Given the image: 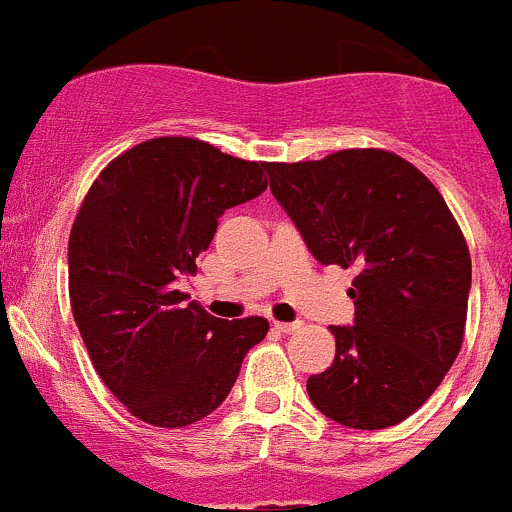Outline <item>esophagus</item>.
<instances>
[{
    "mask_svg": "<svg viewBox=\"0 0 512 512\" xmlns=\"http://www.w3.org/2000/svg\"><path fill=\"white\" fill-rule=\"evenodd\" d=\"M300 327V322H275L277 332H295Z\"/></svg>",
    "mask_w": 512,
    "mask_h": 512,
    "instance_id": "34e87169",
    "label": "esophagus"
}]
</instances>
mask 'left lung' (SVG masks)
Wrapping results in <instances>:
<instances>
[{"label": "left lung", "mask_w": 512, "mask_h": 512, "mask_svg": "<svg viewBox=\"0 0 512 512\" xmlns=\"http://www.w3.org/2000/svg\"><path fill=\"white\" fill-rule=\"evenodd\" d=\"M270 190L322 265L357 267L355 325H332L335 360L310 375L312 405L335 423L382 430L435 393L458 357L470 252L438 187L388 150L267 162Z\"/></svg>", "instance_id": "left-lung-1"}]
</instances>
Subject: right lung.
<instances>
[{
    "instance_id": "1",
    "label": "right lung",
    "mask_w": 512,
    "mask_h": 512,
    "mask_svg": "<svg viewBox=\"0 0 512 512\" xmlns=\"http://www.w3.org/2000/svg\"><path fill=\"white\" fill-rule=\"evenodd\" d=\"M267 187L247 162L195 137H157L109 162L69 235V302L89 360L135 418L185 428L230 395L265 317L220 320L177 290L217 220Z\"/></svg>"
}]
</instances>
